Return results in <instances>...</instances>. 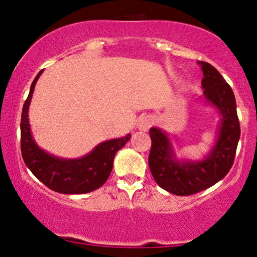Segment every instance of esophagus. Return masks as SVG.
Wrapping results in <instances>:
<instances>
[{
  "instance_id": "obj_1",
  "label": "esophagus",
  "mask_w": 257,
  "mask_h": 257,
  "mask_svg": "<svg viewBox=\"0 0 257 257\" xmlns=\"http://www.w3.org/2000/svg\"><path fill=\"white\" fill-rule=\"evenodd\" d=\"M152 123H153L152 117L143 116V117H140V118H139V120H138V128L140 129V131L145 132L150 128V126L152 125Z\"/></svg>"
}]
</instances>
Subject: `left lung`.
<instances>
[{"label":"left lung","instance_id":"obj_1","mask_svg":"<svg viewBox=\"0 0 257 257\" xmlns=\"http://www.w3.org/2000/svg\"><path fill=\"white\" fill-rule=\"evenodd\" d=\"M198 64L204 76L202 79L203 98L221 116L216 140L210 152L199 161L179 159L169 135L156 126L150 129L152 141L150 170L158 186L176 196L200 192L225 178L233 166L240 137L232 88L214 66L204 61H198Z\"/></svg>","mask_w":257,"mask_h":257}]
</instances>
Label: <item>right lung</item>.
Segmentation results:
<instances>
[{"instance_id":"right-lung-1","label":"right lung","mask_w":257,"mask_h":257,"mask_svg":"<svg viewBox=\"0 0 257 257\" xmlns=\"http://www.w3.org/2000/svg\"><path fill=\"white\" fill-rule=\"evenodd\" d=\"M42 72L43 70H41L32 82L30 93L23 107L20 123L23 159L31 173L55 192L65 194L91 192L105 184L112 172L114 156L128 143L132 135L126 134L124 138L104 141L81 158H60L44 151L34 140L29 123L32 94Z\"/></svg>"}]
</instances>
